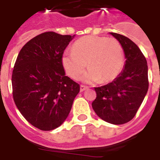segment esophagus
Segmentation results:
<instances>
[{
    "instance_id": "1",
    "label": "esophagus",
    "mask_w": 160,
    "mask_h": 160,
    "mask_svg": "<svg viewBox=\"0 0 160 160\" xmlns=\"http://www.w3.org/2000/svg\"><path fill=\"white\" fill-rule=\"evenodd\" d=\"M87 89H88V88H87L86 86H83V85H81V86H80V92L84 91V90Z\"/></svg>"
}]
</instances>
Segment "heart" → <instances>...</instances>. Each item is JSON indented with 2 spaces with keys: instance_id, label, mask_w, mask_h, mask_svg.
Listing matches in <instances>:
<instances>
[{
  "instance_id": "b5f03b06",
  "label": "heart",
  "mask_w": 160,
  "mask_h": 160,
  "mask_svg": "<svg viewBox=\"0 0 160 160\" xmlns=\"http://www.w3.org/2000/svg\"><path fill=\"white\" fill-rule=\"evenodd\" d=\"M124 50L117 39L93 35L77 40L72 50H66L62 56L64 70L72 79H77L87 67L90 69L81 77L85 83L114 80L124 67Z\"/></svg>"
}]
</instances>
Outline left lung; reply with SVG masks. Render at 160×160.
Returning a JSON list of instances; mask_svg holds the SVG:
<instances>
[{
  "mask_svg": "<svg viewBox=\"0 0 160 160\" xmlns=\"http://www.w3.org/2000/svg\"><path fill=\"white\" fill-rule=\"evenodd\" d=\"M122 44L125 62L123 70L111 83L95 88L97 98L92 108L102 120L122 125L135 117L149 88L147 61L132 40L110 32Z\"/></svg>",
  "mask_w": 160,
  "mask_h": 160,
  "instance_id": "obj_1",
  "label": "left lung"
}]
</instances>
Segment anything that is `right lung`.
<instances>
[{"label":"right lung","mask_w":160,"mask_h":160,"mask_svg":"<svg viewBox=\"0 0 160 160\" xmlns=\"http://www.w3.org/2000/svg\"><path fill=\"white\" fill-rule=\"evenodd\" d=\"M75 35L44 32L18 53L12 72L13 98L28 122L42 131L60 126L70 114L80 85L66 76L64 50Z\"/></svg>","instance_id":"1"}]
</instances>
